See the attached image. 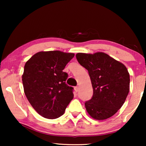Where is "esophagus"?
I'll use <instances>...</instances> for the list:
<instances>
[{
	"mask_svg": "<svg viewBox=\"0 0 146 146\" xmlns=\"http://www.w3.org/2000/svg\"><path fill=\"white\" fill-rule=\"evenodd\" d=\"M74 90L76 92H78L79 91V87L78 86H76L74 87Z\"/></svg>",
	"mask_w": 146,
	"mask_h": 146,
	"instance_id": "esophagus-1",
	"label": "esophagus"
}]
</instances>
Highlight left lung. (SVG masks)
Instances as JSON below:
<instances>
[{
	"instance_id": "8db88e82",
	"label": "left lung",
	"mask_w": 146,
	"mask_h": 146,
	"mask_svg": "<svg viewBox=\"0 0 146 146\" xmlns=\"http://www.w3.org/2000/svg\"><path fill=\"white\" fill-rule=\"evenodd\" d=\"M80 64L88 71L93 88L92 97L85 102L91 117L109 118L120 109L129 91V74L123 64L104 52L78 53Z\"/></svg>"
}]
</instances>
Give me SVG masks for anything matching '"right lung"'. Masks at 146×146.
Listing matches in <instances>:
<instances>
[{
  "instance_id": "1",
  "label": "right lung",
  "mask_w": 146,
  "mask_h": 146,
  "mask_svg": "<svg viewBox=\"0 0 146 146\" xmlns=\"http://www.w3.org/2000/svg\"><path fill=\"white\" fill-rule=\"evenodd\" d=\"M74 54L58 50L39 52L25 64L24 91L33 108L44 117L58 118L73 99L74 88L66 84L63 70Z\"/></svg>"
}]
</instances>
